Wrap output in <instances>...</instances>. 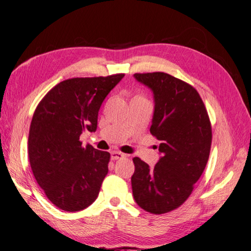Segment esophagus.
Wrapping results in <instances>:
<instances>
[{
    "instance_id": "obj_1",
    "label": "esophagus",
    "mask_w": 251,
    "mask_h": 251,
    "mask_svg": "<svg viewBox=\"0 0 251 251\" xmlns=\"http://www.w3.org/2000/svg\"><path fill=\"white\" fill-rule=\"evenodd\" d=\"M123 157H125V154H123L121 151H112L110 152V158L113 160H116V159H121Z\"/></svg>"
}]
</instances>
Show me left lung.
I'll list each match as a JSON object with an SVG mask.
<instances>
[{
  "label": "left lung",
  "instance_id": "obj_1",
  "mask_svg": "<svg viewBox=\"0 0 251 251\" xmlns=\"http://www.w3.org/2000/svg\"><path fill=\"white\" fill-rule=\"evenodd\" d=\"M154 93L151 134L161 157L154 168L134 157L131 188L137 205L151 214L176 209L192 195L209 158L211 124L196 88L163 72L136 73Z\"/></svg>",
  "mask_w": 251,
  "mask_h": 251
}]
</instances>
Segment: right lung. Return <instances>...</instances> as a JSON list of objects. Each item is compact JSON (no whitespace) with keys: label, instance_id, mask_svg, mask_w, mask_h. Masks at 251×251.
Here are the masks:
<instances>
[{"label":"right lung","instance_id":"obj_1","mask_svg":"<svg viewBox=\"0 0 251 251\" xmlns=\"http://www.w3.org/2000/svg\"><path fill=\"white\" fill-rule=\"evenodd\" d=\"M125 74L65 79L37 105L29 126L28 159L49 201L79 211L96 201L108 173L110 154L82 145L85 129L95 131L100 105Z\"/></svg>","mask_w":251,"mask_h":251}]
</instances>
